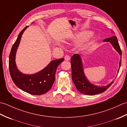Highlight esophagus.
<instances>
[{"label":"esophagus","mask_w":127,"mask_h":127,"mask_svg":"<svg viewBox=\"0 0 127 127\" xmlns=\"http://www.w3.org/2000/svg\"><path fill=\"white\" fill-rule=\"evenodd\" d=\"M64 59H65V61H70V57L69 56L66 55L65 57H64Z\"/></svg>","instance_id":"esophagus-1"}]
</instances>
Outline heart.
Segmentation results:
<instances>
[{
  "instance_id": "heart-1",
  "label": "heart",
  "mask_w": 127,
  "mask_h": 127,
  "mask_svg": "<svg viewBox=\"0 0 127 127\" xmlns=\"http://www.w3.org/2000/svg\"><path fill=\"white\" fill-rule=\"evenodd\" d=\"M89 33H86L85 34H82V35H80L78 36L77 37V39H79V40H80V39H85V37L88 35Z\"/></svg>"
}]
</instances>
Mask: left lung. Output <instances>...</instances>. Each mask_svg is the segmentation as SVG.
I'll return each mask as SVG.
<instances>
[{
    "mask_svg": "<svg viewBox=\"0 0 127 127\" xmlns=\"http://www.w3.org/2000/svg\"><path fill=\"white\" fill-rule=\"evenodd\" d=\"M103 41L104 42H110L118 53L121 56H122V51L121 50L116 36H113L108 37L104 39ZM119 64L120 68L121 59L120 61ZM71 65L72 81L76 86L77 90L81 93L86 94V95H95V94L101 93L106 91L114 83V81H112L108 85L100 87V86H96L92 84L89 82L83 72L81 58L79 54H75L72 56L71 58Z\"/></svg>",
    "mask_w": 127,
    "mask_h": 127,
    "instance_id": "left-lung-1",
    "label": "left lung"
}]
</instances>
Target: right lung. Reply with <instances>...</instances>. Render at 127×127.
<instances>
[{"instance_id": "right-lung-1", "label": "right lung", "mask_w": 127, "mask_h": 127, "mask_svg": "<svg viewBox=\"0 0 127 127\" xmlns=\"http://www.w3.org/2000/svg\"><path fill=\"white\" fill-rule=\"evenodd\" d=\"M27 27H26L20 32L11 50L9 61L10 74L13 82L21 90L32 95H41L47 93L52 87L57 68L63 62L64 58L51 61L46 68L36 74L26 75L21 72L16 65L15 56L22 35Z\"/></svg>"}]
</instances>
